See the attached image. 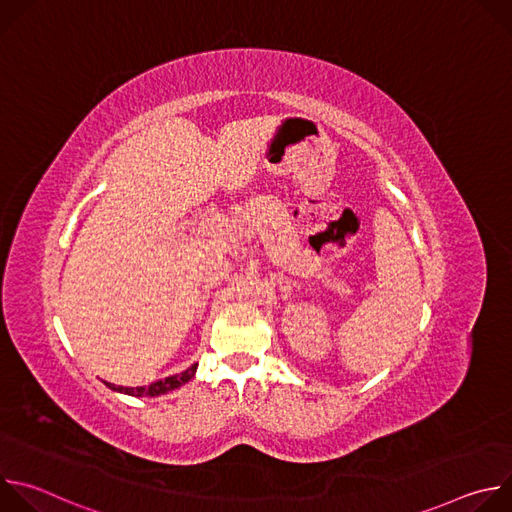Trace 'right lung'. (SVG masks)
Segmentation results:
<instances>
[{
	"label": "right lung",
	"instance_id": "right-lung-1",
	"mask_svg": "<svg viewBox=\"0 0 512 512\" xmlns=\"http://www.w3.org/2000/svg\"><path fill=\"white\" fill-rule=\"evenodd\" d=\"M196 367L198 364L194 362L190 369H186L184 373L180 375H172V377H166V379H160L148 387H121V385H113V383H107L109 389L113 391H119V393H125V395H135V397H156V395H162V393H168V391H174L178 387H182L184 383H188L194 373H196Z\"/></svg>",
	"mask_w": 512,
	"mask_h": 512
}]
</instances>
